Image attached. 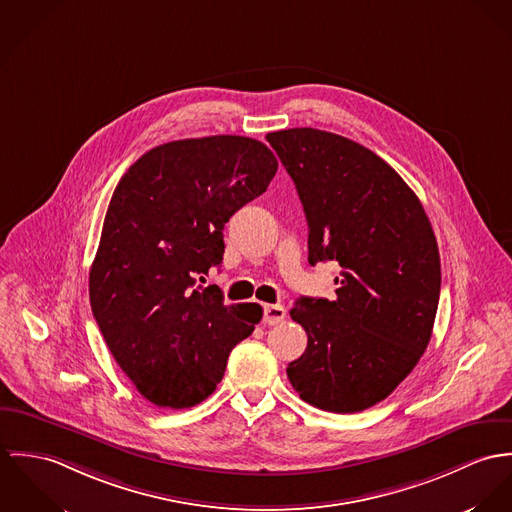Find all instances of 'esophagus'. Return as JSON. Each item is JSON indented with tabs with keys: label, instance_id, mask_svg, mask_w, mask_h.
<instances>
[{
	"label": "esophagus",
	"instance_id": "obj_1",
	"mask_svg": "<svg viewBox=\"0 0 512 512\" xmlns=\"http://www.w3.org/2000/svg\"><path fill=\"white\" fill-rule=\"evenodd\" d=\"M286 318V310L281 304H267L263 310V322L269 326H277Z\"/></svg>",
	"mask_w": 512,
	"mask_h": 512
}]
</instances>
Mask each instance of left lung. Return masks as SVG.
<instances>
[{"mask_svg": "<svg viewBox=\"0 0 512 512\" xmlns=\"http://www.w3.org/2000/svg\"><path fill=\"white\" fill-rule=\"evenodd\" d=\"M308 222V263L338 261L336 300H296L306 351L286 367L308 404L351 414L389 397L432 338L440 300L434 229L408 184L367 147L294 127L267 135Z\"/></svg>", "mask_w": 512, "mask_h": 512, "instance_id": "left-lung-1", "label": "left lung"}]
</instances>
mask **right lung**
<instances>
[{"label": "right lung", "mask_w": 512, "mask_h": 512, "mask_svg": "<svg viewBox=\"0 0 512 512\" xmlns=\"http://www.w3.org/2000/svg\"><path fill=\"white\" fill-rule=\"evenodd\" d=\"M257 139L214 135L159 145L115 186L90 269V304L121 371L149 402L188 408L216 391L229 351L263 318L226 304L204 275L224 228L277 172Z\"/></svg>", "instance_id": "add662e5"}]
</instances>
